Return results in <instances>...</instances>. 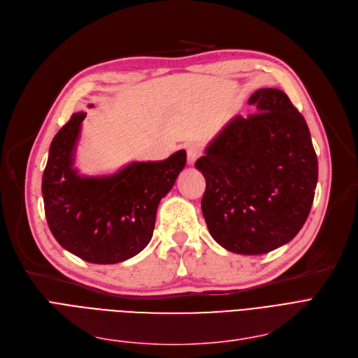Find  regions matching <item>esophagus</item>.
I'll return each mask as SVG.
<instances>
[{
	"label": "esophagus",
	"mask_w": 358,
	"mask_h": 358,
	"mask_svg": "<svg viewBox=\"0 0 358 358\" xmlns=\"http://www.w3.org/2000/svg\"><path fill=\"white\" fill-rule=\"evenodd\" d=\"M201 147L198 144H189L186 147V155H188V163L194 164L196 162V159L201 156Z\"/></svg>",
	"instance_id": "obj_1"
}]
</instances>
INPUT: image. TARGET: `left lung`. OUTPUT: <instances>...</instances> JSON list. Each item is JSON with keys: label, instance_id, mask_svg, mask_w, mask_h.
<instances>
[{"label": "left lung", "instance_id": "8db88e82", "mask_svg": "<svg viewBox=\"0 0 358 358\" xmlns=\"http://www.w3.org/2000/svg\"><path fill=\"white\" fill-rule=\"evenodd\" d=\"M257 109L236 116L195 167L206 178L201 208L213 239L241 255L290 242L310 213L317 157L301 113L278 89H259Z\"/></svg>", "mask_w": 358, "mask_h": 358}]
</instances>
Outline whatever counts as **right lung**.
Wrapping results in <instances>:
<instances>
[{
    "instance_id": "right-lung-1",
    "label": "right lung",
    "mask_w": 358,
    "mask_h": 358,
    "mask_svg": "<svg viewBox=\"0 0 358 358\" xmlns=\"http://www.w3.org/2000/svg\"><path fill=\"white\" fill-rule=\"evenodd\" d=\"M84 117L73 113L50 143L42 178L45 215L68 252L92 264H117L150 243L159 202L173 188L186 151L162 162H134L109 176H80L74 155Z\"/></svg>"
}]
</instances>
